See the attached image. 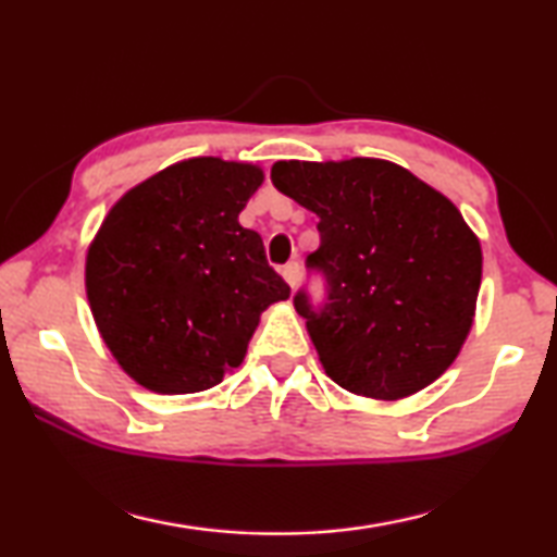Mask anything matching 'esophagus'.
Listing matches in <instances>:
<instances>
[{
    "label": "esophagus",
    "mask_w": 557,
    "mask_h": 557,
    "mask_svg": "<svg viewBox=\"0 0 557 557\" xmlns=\"http://www.w3.org/2000/svg\"><path fill=\"white\" fill-rule=\"evenodd\" d=\"M282 277H285L287 285H289L292 289H295V287L299 285V277H301V268H299V262H297V260L287 262V265L282 268Z\"/></svg>",
    "instance_id": "obj_1"
}]
</instances>
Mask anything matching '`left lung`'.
<instances>
[{
  "mask_svg": "<svg viewBox=\"0 0 557 557\" xmlns=\"http://www.w3.org/2000/svg\"><path fill=\"white\" fill-rule=\"evenodd\" d=\"M272 184L317 213L329 305L295 309L329 379L373 400H400L445 373L474 324L482 245L455 203L385 159L275 162Z\"/></svg>",
  "mask_w": 557,
  "mask_h": 557,
  "instance_id": "1",
  "label": "left lung"
}]
</instances>
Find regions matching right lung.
Returning a JSON list of instances; mask_svg holds the SVG:
<instances>
[{"mask_svg": "<svg viewBox=\"0 0 557 557\" xmlns=\"http://www.w3.org/2000/svg\"><path fill=\"white\" fill-rule=\"evenodd\" d=\"M262 169L221 157L176 162L122 196L86 256V292L120 369L162 395L209 391L238 369L289 287L238 215Z\"/></svg>", "mask_w": 557, "mask_h": 557, "instance_id": "1", "label": "right lung"}]
</instances>
